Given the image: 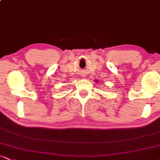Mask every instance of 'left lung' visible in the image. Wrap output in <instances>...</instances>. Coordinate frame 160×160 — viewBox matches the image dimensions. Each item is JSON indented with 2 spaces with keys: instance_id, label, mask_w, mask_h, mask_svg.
<instances>
[{
  "instance_id": "obj_1",
  "label": "left lung",
  "mask_w": 160,
  "mask_h": 160,
  "mask_svg": "<svg viewBox=\"0 0 160 160\" xmlns=\"http://www.w3.org/2000/svg\"><path fill=\"white\" fill-rule=\"evenodd\" d=\"M98 82V81H96V82Z\"/></svg>"
}]
</instances>
